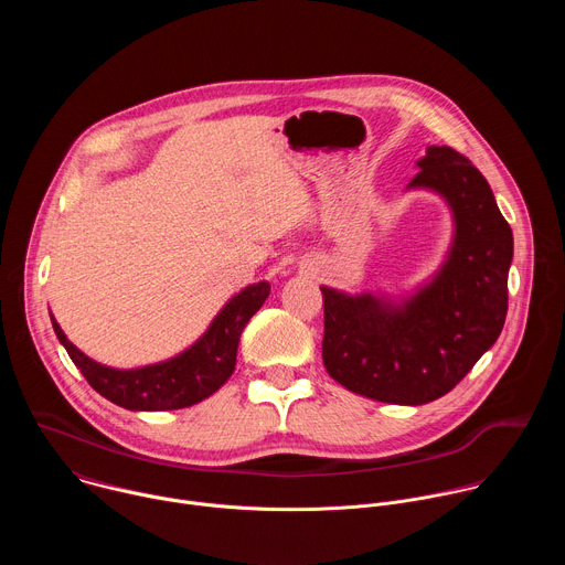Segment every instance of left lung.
<instances>
[{"instance_id": "1", "label": "left lung", "mask_w": 565, "mask_h": 565, "mask_svg": "<svg viewBox=\"0 0 565 565\" xmlns=\"http://www.w3.org/2000/svg\"><path fill=\"white\" fill-rule=\"evenodd\" d=\"M416 168L407 192H434L451 214L440 266L405 295L319 286L329 375L364 397L412 407L451 391L494 347L514 257L512 227L462 153L429 145Z\"/></svg>"}]
</instances>
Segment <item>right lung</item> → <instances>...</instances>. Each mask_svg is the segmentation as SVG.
Segmentation results:
<instances>
[{"instance_id":"obj_1","label":"right lung","mask_w":565,"mask_h":565,"mask_svg":"<svg viewBox=\"0 0 565 565\" xmlns=\"http://www.w3.org/2000/svg\"><path fill=\"white\" fill-rule=\"evenodd\" d=\"M268 295V281L246 286L225 301L192 347L170 360L138 369H114L92 360L68 342L53 312L49 315L60 344L103 397L129 412H172L196 405L227 382L236 366L238 338Z\"/></svg>"}]
</instances>
